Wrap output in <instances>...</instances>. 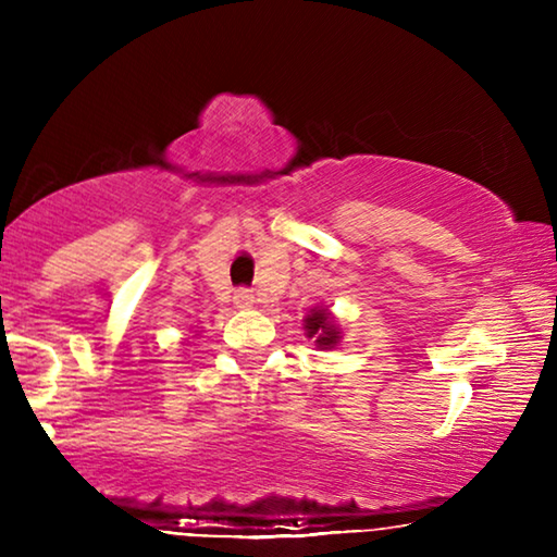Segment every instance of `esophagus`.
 <instances>
[{"label":"esophagus","mask_w":557,"mask_h":557,"mask_svg":"<svg viewBox=\"0 0 557 557\" xmlns=\"http://www.w3.org/2000/svg\"><path fill=\"white\" fill-rule=\"evenodd\" d=\"M233 301H235V307L245 309V307H252V301H256V295H252L248 287H240V289H235Z\"/></svg>","instance_id":"34e87169"}]
</instances>
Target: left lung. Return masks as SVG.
<instances>
[{"label":"left lung","instance_id":"left-lung-1","mask_svg":"<svg viewBox=\"0 0 557 557\" xmlns=\"http://www.w3.org/2000/svg\"><path fill=\"white\" fill-rule=\"evenodd\" d=\"M305 329L309 336H317V346H324V348H332L338 342V332L336 326L329 322V314L324 309H314L312 314H307L305 319Z\"/></svg>","mask_w":557,"mask_h":557}]
</instances>
